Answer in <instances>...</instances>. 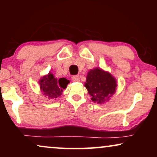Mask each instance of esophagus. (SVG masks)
<instances>
[{
  "label": "esophagus",
  "mask_w": 157,
  "mask_h": 157,
  "mask_svg": "<svg viewBox=\"0 0 157 157\" xmlns=\"http://www.w3.org/2000/svg\"><path fill=\"white\" fill-rule=\"evenodd\" d=\"M72 80L75 81V82H78L80 81V78H79V76H72Z\"/></svg>",
  "instance_id": "esophagus-1"
}]
</instances>
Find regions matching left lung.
<instances>
[{"mask_svg":"<svg viewBox=\"0 0 157 157\" xmlns=\"http://www.w3.org/2000/svg\"><path fill=\"white\" fill-rule=\"evenodd\" d=\"M84 86L91 96V100L98 104L109 101L117 90L116 78L109 71L99 68L90 69Z\"/></svg>","mask_w":157,"mask_h":157,"instance_id":"left-lung-1","label":"left lung"}]
</instances>
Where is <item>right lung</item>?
Segmentation results:
<instances>
[{
	"mask_svg": "<svg viewBox=\"0 0 157 157\" xmlns=\"http://www.w3.org/2000/svg\"><path fill=\"white\" fill-rule=\"evenodd\" d=\"M69 83V80L65 78H55L51 71L42 76L38 81L40 92L49 100H54L61 96Z\"/></svg>",
	"mask_w": 157,
	"mask_h": 157,
	"instance_id": "1",
	"label": "right lung"
}]
</instances>
